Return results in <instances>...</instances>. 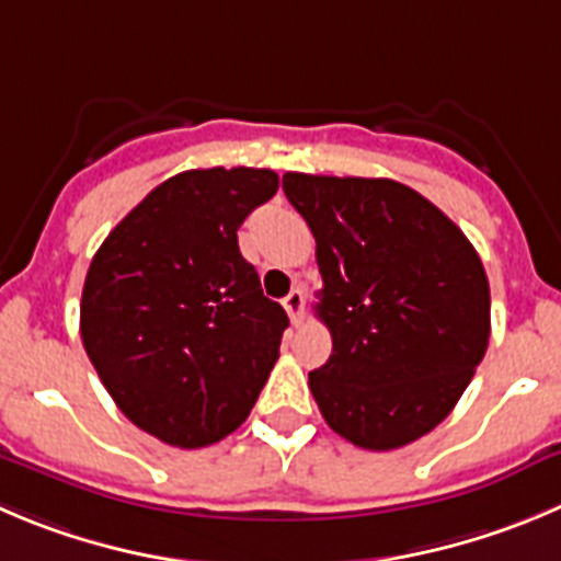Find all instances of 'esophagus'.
Masks as SVG:
<instances>
[{
    "mask_svg": "<svg viewBox=\"0 0 561 561\" xmlns=\"http://www.w3.org/2000/svg\"><path fill=\"white\" fill-rule=\"evenodd\" d=\"M286 313H289L291 324H302V308H306V291L291 289L284 300Z\"/></svg>",
    "mask_w": 561,
    "mask_h": 561,
    "instance_id": "34e87169",
    "label": "esophagus"
}]
</instances>
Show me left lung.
<instances>
[{
  "mask_svg": "<svg viewBox=\"0 0 561 561\" xmlns=\"http://www.w3.org/2000/svg\"><path fill=\"white\" fill-rule=\"evenodd\" d=\"M317 239V317L333 335L308 375L330 430L388 451L435 430L482 364L490 286L466 233L391 179L286 173Z\"/></svg>",
  "mask_w": 561,
  "mask_h": 561,
  "instance_id": "obj_1",
  "label": "left lung"
}]
</instances>
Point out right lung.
Segmentation results:
<instances>
[{
    "label": "right lung",
    "instance_id": "add662e5",
    "mask_svg": "<svg viewBox=\"0 0 561 561\" xmlns=\"http://www.w3.org/2000/svg\"><path fill=\"white\" fill-rule=\"evenodd\" d=\"M277 192L259 168L184 170L112 228L84 277L79 330L126 419L179 449L231 435L259 399L289 317L237 231Z\"/></svg>",
    "mask_w": 561,
    "mask_h": 561
}]
</instances>
